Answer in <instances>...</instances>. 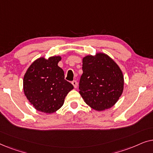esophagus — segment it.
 I'll list each match as a JSON object with an SVG mask.
<instances>
[{"label": "esophagus", "instance_id": "1", "mask_svg": "<svg viewBox=\"0 0 153 153\" xmlns=\"http://www.w3.org/2000/svg\"><path fill=\"white\" fill-rule=\"evenodd\" d=\"M72 84L74 85V87L75 88H77V82H76V81H72Z\"/></svg>", "mask_w": 153, "mask_h": 153}]
</instances>
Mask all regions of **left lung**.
I'll list each match as a JSON object with an SVG mask.
<instances>
[{"label":"left lung","instance_id":"8db88e82","mask_svg":"<svg viewBox=\"0 0 153 153\" xmlns=\"http://www.w3.org/2000/svg\"><path fill=\"white\" fill-rule=\"evenodd\" d=\"M82 66L79 93L84 102L96 111L112 107L123 91L124 78L119 66L103 53L85 56Z\"/></svg>","mask_w":153,"mask_h":153}]
</instances>
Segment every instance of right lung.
Listing matches in <instances>:
<instances>
[{"instance_id": "right-lung-1", "label": "right lung", "mask_w": 153, "mask_h": 153, "mask_svg": "<svg viewBox=\"0 0 153 153\" xmlns=\"http://www.w3.org/2000/svg\"><path fill=\"white\" fill-rule=\"evenodd\" d=\"M60 56L35 60L24 75V91L35 109L52 114L63 105L65 98L74 88L65 79L63 70L58 65Z\"/></svg>"}]
</instances>
